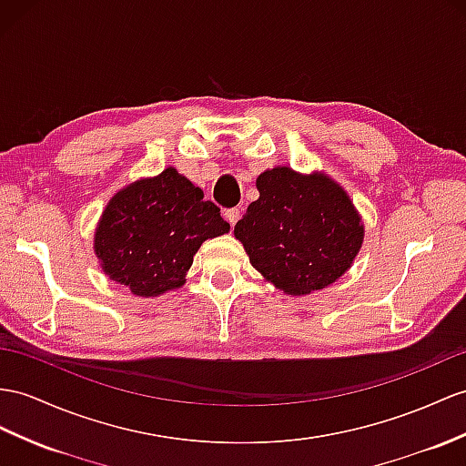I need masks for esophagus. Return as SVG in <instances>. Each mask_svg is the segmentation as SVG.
Segmentation results:
<instances>
[{"label": "esophagus", "mask_w": 466, "mask_h": 466, "mask_svg": "<svg viewBox=\"0 0 466 466\" xmlns=\"http://www.w3.org/2000/svg\"><path fill=\"white\" fill-rule=\"evenodd\" d=\"M239 218H241V209L239 208H233V209H227L225 211V219L229 221L233 227H235L237 221H239Z\"/></svg>", "instance_id": "esophagus-1"}]
</instances>
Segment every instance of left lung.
Wrapping results in <instances>:
<instances>
[{
	"label": "left lung",
	"instance_id": "obj_1",
	"mask_svg": "<svg viewBox=\"0 0 466 466\" xmlns=\"http://www.w3.org/2000/svg\"><path fill=\"white\" fill-rule=\"evenodd\" d=\"M257 189L235 237L265 280L302 297L342 277L364 243V223L344 187L326 174L279 166L257 177Z\"/></svg>",
	"mask_w": 466,
	"mask_h": 466
}]
</instances>
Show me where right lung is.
<instances>
[{"label":"right lung","instance_id":"add662e5","mask_svg":"<svg viewBox=\"0 0 466 466\" xmlns=\"http://www.w3.org/2000/svg\"><path fill=\"white\" fill-rule=\"evenodd\" d=\"M227 231L219 208L203 201V191L176 167H166L108 201L96 225L95 253L105 275L150 299L184 285L201 243Z\"/></svg>","mask_w":466,"mask_h":466}]
</instances>
